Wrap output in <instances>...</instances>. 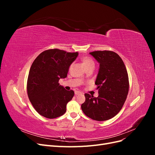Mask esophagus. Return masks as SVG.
Listing matches in <instances>:
<instances>
[{
	"label": "esophagus",
	"instance_id": "obj_1",
	"mask_svg": "<svg viewBox=\"0 0 155 155\" xmlns=\"http://www.w3.org/2000/svg\"><path fill=\"white\" fill-rule=\"evenodd\" d=\"M81 94H82V93L81 92H79V91H76V92H75V95H76V96L81 95Z\"/></svg>",
	"mask_w": 155,
	"mask_h": 155
}]
</instances>
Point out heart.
Here are the masks:
<instances>
[{
    "mask_svg": "<svg viewBox=\"0 0 155 155\" xmlns=\"http://www.w3.org/2000/svg\"><path fill=\"white\" fill-rule=\"evenodd\" d=\"M81 61H82V63L83 64V66L85 68H86L88 66H91V65H94L93 60L89 58L84 57L81 59Z\"/></svg>",
    "mask_w": 155,
    "mask_h": 155,
    "instance_id": "1",
    "label": "heart"
}]
</instances>
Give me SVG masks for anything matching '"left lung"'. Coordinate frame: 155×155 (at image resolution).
I'll list each match as a JSON object with an SVG mask.
<instances>
[{
	"instance_id": "8db88e82",
	"label": "left lung",
	"mask_w": 155,
	"mask_h": 155,
	"mask_svg": "<svg viewBox=\"0 0 155 155\" xmlns=\"http://www.w3.org/2000/svg\"><path fill=\"white\" fill-rule=\"evenodd\" d=\"M100 64L95 84L98 97L85 94L81 109L86 116L96 121L113 118L122 108L129 92V78L123 60L112 51L89 53Z\"/></svg>"
}]
</instances>
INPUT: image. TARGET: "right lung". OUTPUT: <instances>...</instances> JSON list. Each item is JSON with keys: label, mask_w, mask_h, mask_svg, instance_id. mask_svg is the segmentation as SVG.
<instances>
[{"label": "right lung", "mask_w": 155, "mask_h": 155, "mask_svg": "<svg viewBox=\"0 0 155 155\" xmlns=\"http://www.w3.org/2000/svg\"><path fill=\"white\" fill-rule=\"evenodd\" d=\"M78 52L59 49L45 50L33 62L27 81L29 100L38 113L52 119L63 115L68 102L74 95L59 85V80L67 76L69 67Z\"/></svg>", "instance_id": "add662e5"}]
</instances>
